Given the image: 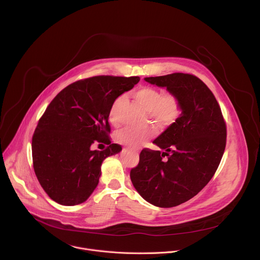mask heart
<instances>
[{
  "label": "heart",
  "mask_w": 260,
  "mask_h": 260,
  "mask_svg": "<svg viewBox=\"0 0 260 260\" xmlns=\"http://www.w3.org/2000/svg\"><path fill=\"white\" fill-rule=\"evenodd\" d=\"M135 99L148 110V115L164 127L174 124L182 113V103L179 96L172 91L164 92L152 86H142L134 92ZM123 101L120 95L115 99L109 110V120L112 124H118L117 106ZM156 131L153 126L124 127L116 134V141L131 148H138L143 142L152 138Z\"/></svg>",
  "instance_id": "b5f03b06"
}]
</instances>
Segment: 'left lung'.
<instances>
[{"mask_svg": "<svg viewBox=\"0 0 260 260\" xmlns=\"http://www.w3.org/2000/svg\"><path fill=\"white\" fill-rule=\"evenodd\" d=\"M145 81L175 92L182 103L179 119L145 148L131 170L140 196L156 207L171 208L197 196L209 183L226 145V124L209 87L191 74L173 73Z\"/></svg>", "mask_w": 260, "mask_h": 260, "instance_id": "8db88e82", "label": "left lung"}]
</instances>
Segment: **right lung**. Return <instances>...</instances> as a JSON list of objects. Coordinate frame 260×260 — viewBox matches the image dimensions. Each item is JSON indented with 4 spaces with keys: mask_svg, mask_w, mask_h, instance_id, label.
I'll return each mask as SVG.
<instances>
[{
    "mask_svg": "<svg viewBox=\"0 0 260 260\" xmlns=\"http://www.w3.org/2000/svg\"><path fill=\"white\" fill-rule=\"evenodd\" d=\"M139 81L138 76L78 80L48 105L32 135L31 154L37 179L51 200L75 206L93 192L103 160L122 149L118 144H111L110 107ZM94 142L108 146L102 152L91 151Z\"/></svg>",
    "mask_w": 260,
    "mask_h": 260,
    "instance_id": "add662e5",
    "label": "right lung"
}]
</instances>
